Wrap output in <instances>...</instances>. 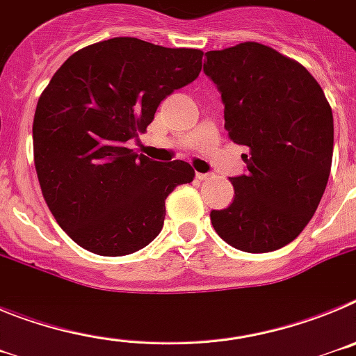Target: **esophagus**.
<instances>
[{
    "label": "esophagus",
    "instance_id": "1",
    "mask_svg": "<svg viewBox=\"0 0 356 356\" xmlns=\"http://www.w3.org/2000/svg\"><path fill=\"white\" fill-rule=\"evenodd\" d=\"M196 178H197V180L203 181V180H209L210 175H209V172H196Z\"/></svg>",
    "mask_w": 356,
    "mask_h": 356
}]
</instances>
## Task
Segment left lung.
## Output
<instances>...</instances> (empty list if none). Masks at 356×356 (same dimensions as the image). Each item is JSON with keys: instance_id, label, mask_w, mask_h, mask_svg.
I'll use <instances>...</instances> for the list:
<instances>
[{"instance_id": "8db88e82", "label": "left lung", "mask_w": 356, "mask_h": 356, "mask_svg": "<svg viewBox=\"0 0 356 356\" xmlns=\"http://www.w3.org/2000/svg\"><path fill=\"white\" fill-rule=\"evenodd\" d=\"M203 71L225 103V128L248 172L232 178V205L210 221L229 246L267 253L303 232L328 184L332 106L316 78L294 58L260 42L207 51Z\"/></svg>"}]
</instances>
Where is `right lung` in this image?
I'll list each match as a JSON object with an SVG mask.
<instances>
[{"label":"right lung","mask_w":356,"mask_h":356,"mask_svg":"<svg viewBox=\"0 0 356 356\" xmlns=\"http://www.w3.org/2000/svg\"><path fill=\"white\" fill-rule=\"evenodd\" d=\"M201 49L114 37L72 53L37 102L33 160L44 201L78 246L122 257L163 226L165 197L194 180L184 160L153 162L127 147L160 102L194 81Z\"/></svg>","instance_id":"add662e5"}]
</instances>
